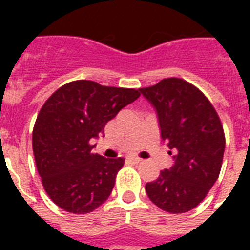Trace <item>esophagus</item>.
Listing matches in <instances>:
<instances>
[{
  "mask_svg": "<svg viewBox=\"0 0 250 250\" xmlns=\"http://www.w3.org/2000/svg\"><path fill=\"white\" fill-rule=\"evenodd\" d=\"M128 161L129 162H132V164H140L141 158H139V157H129Z\"/></svg>",
  "mask_w": 250,
  "mask_h": 250,
  "instance_id": "1",
  "label": "esophagus"
}]
</instances>
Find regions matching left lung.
Wrapping results in <instances>:
<instances>
[{
    "label": "left lung",
    "mask_w": 250,
    "mask_h": 250,
    "mask_svg": "<svg viewBox=\"0 0 250 250\" xmlns=\"http://www.w3.org/2000/svg\"><path fill=\"white\" fill-rule=\"evenodd\" d=\"M140 93L156 107L161 137L175 153L172 167L145 186L146 194L167 213H187L206 197L221 172L226 137L219 115L184 79H162Z\"/></svg>",
    "instance_id": "obj_1"
}]
</instances>
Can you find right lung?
<instances>
[{
    "instance_id": "obj_1",
    "label": "right lung",
    "mask_w": 250,
    "mask_h": 250,
    "mask_svg": "<svg viewBox=\"0 0 250 250\" xmlns=\"http://www.w3.org/2000/svg\"><path fill=\"white\" fill-rule=\"evenodd\" d=\"M140 94V89L75 80L45 101L33 125V156L45 192L61 209L86 214L109 198L125 160L92 153V139Z\"/></svg>"
}]
</instances>
